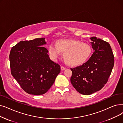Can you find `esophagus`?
<instances>
[{
  "mask_svg": "<svg viewBox=\"0 0 123 123\" xmlns=\"http://www.w3.org/2000/svg\"><path fill=\"white\" fill-rule=\"evenodd\" d=\"M61 69L62 70H64L66 69V68L65 67H63V66H61Z\"/></svg>",
  "mask_w": 123,
  "mask_h": 123,
  "instance_id": "esophagus-1",
  "label": "esophagus"
}]
</instances>
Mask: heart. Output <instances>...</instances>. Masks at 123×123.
<instances>
[{"instance_id": "1", "label": "heart", "mask_w": 123, "mask_h": 123, "mask_svg": "<svg viewBox=\"0 0 123 123\" xmlns=\"http://www.w3.org/2000/svg\"><path fill=\"white\" fill-rule=\"evenodd\" d=\"M48 51L53 60H56L64 53V58L69 65L78 66L88 59L92 49L88 44L78 40H61L57 44L52 42L48 47Z\"/></svg>"}]
</instances>
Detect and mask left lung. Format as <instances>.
<instances>
[{
	"mask_svg": "<svg viewBox=\"0 0 123 123\" xmlns=\"http://www.w3.org/2000/svg\"><path fill=\"white\" fill-rule=\"evenodd\" d=\"M93 53L82 65L70 68V81L77 91L89 95L102 88L108 82L114 65V56L107 42L93 37L90 38Z\"/></svg>",
	"mask_w": 123,
	"mask_h": 123,
	"instance_id": "left-lung-1",
	"label": "left lung"
}]
</instances>
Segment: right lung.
Listing matches in <instances>:
<instances>
[{"instance_id": "obj_1", "label": "right lung", "mask_w": 123, "mask_h": 123, "mask_svg": "<svg viewBox=\"0 0 123 123\" xmlns=\"http://www.w3.org/2000/svg\"><path fill=\"white\" fill-rule=\"evenodd\" d=\"M45 38L22 41L12 47L9 54L11 73L25 92L41 95L48 92L60 72L43 47Z\"/></svg>"}]
</instances>
